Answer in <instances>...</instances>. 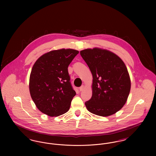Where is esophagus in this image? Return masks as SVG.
Returning a JSON list of instances; mask_svg holds the SVG:
<instances>
[{
    "label": "esophagus",
    "instance_id": "1",
    "mask_svg": "<svg viewBox=\"0 0 156 156\" xmlns=\"http://www.w3.org/2000/svg\"><path fill=\"white\" fill-rule=\"evenodd\" d=\"M84 88H85V87L83 86V85H82V86H81L80 88V92H81V91H82L83 90V89H84Z\"/></svg>",
    "mask_w": 156,
    "mask_h": 156
}]
</instances>
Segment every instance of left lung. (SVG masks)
<instances>
[{
    "label": "left lung",
    "mask_w": 156,
    "mask_h": 156,
    "mask_svg": "<svg viewBox=\"0 0 156 156\" xmlns=\"http://www.w3.org/2000/svg\"><path fill=\"white\" fill-rule=\"evenodd\" d=\"M93 76L92 95L85 105L88 111L109 116L126 104L131 88L127 69L119 56L99 48L80 51Z\"/></svg>",
    "instance_id": "1"
}]
</instances>
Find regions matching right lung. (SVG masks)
<instances>
[{"mask_svg":"<svg viewBox=\"0 0 156 156\" xmlns=\"http://www.w3.org/2000/svg\"><path fill=\"white\" fill-rule=\"evenodd\" d=\"M79 51L62 48L47 52L35 62L29 80L30 95L39 111L49 116L68 111L76 92L68 67Z\"/></svg>","mask_w":156,"mask_h":156,"instance_id":"add662e5","label":"right lung"}]
</instances>
